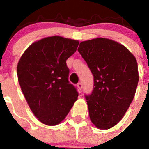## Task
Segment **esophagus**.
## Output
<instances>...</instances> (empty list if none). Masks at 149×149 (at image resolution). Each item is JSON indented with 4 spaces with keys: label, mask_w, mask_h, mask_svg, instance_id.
I'll return each instance as SVG.
<instances>
[{
    "label": "esophagus",
    "mask_w": 149,
    "mask_h": 149,
    "mask_svg": "<svg viewBox=\"0 0 149 149\" xmlns=\"http://www.w3.org/2000/svg\"><path fill=\"white\" fill-rule=\"evenodd\" d=\"M77 88H78V90H79V92H81V89H82V84H81V83H80V82L78 83Z\"/></svg>",
    "instance_id": "obj_1"
}]
</instances>
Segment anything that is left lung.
<instances>
[{
  "label": "left lung",
  "mask_w": 149,
  "mask_h": 149,
  "mask_svg": "<svg viewBox=\"0 0 149 149\" xmlns=\"http://www.w3.org/2000/svg\"><path fill=\"white\" fill-rule=\"evenodd\" d=\"M78 51L94 77V88L86 96L91 121L109 129L123 119L133 101L139 81L136 58L124 45L96 38L81 41Z\"/></svg>",
  "instance_id": "1"
}]
</instances>
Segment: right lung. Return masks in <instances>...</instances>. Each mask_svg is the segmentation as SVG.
<instances>
[{
	"instance_id": "right-lung-1",
	"label": "right lung",
	"mask_w": 149,
	"mask_h": 149,
	"mask_svg": "<svg viewBox=\"0 0 149 149\" xmlns=\"http://www.w3.org/2000/svg\"><path fill=\"white\" fill-rule=\"evenodd\" d=\"M79 41L50 36L28 47L17 66L18 79L29 108L43 124L56 125L65 120L78 99L68 81L66 60Z\"/></svg>"
}]
</instances>
